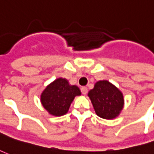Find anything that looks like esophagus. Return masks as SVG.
I'll return each mask as SVG.
<instances>
[{
	"label": "esophagus",
	"mask_w": 154,
	"mask_h": 154,
	"mask_svg": "<svg viewBox=\"0 0 154 154\" xmlns=\"http://www.w3.org/2000/svg\"><path fill=\"white\" fill-rule=\"evenodd\" d=\"M81 91H82V93L83 94H87V87H86V86L82 87V88H81Z\"/></svg>",
	"instance_id": "1"
}]
</instances>
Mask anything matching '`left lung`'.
I'll list each match as a JSON object with an SVG mask.
<instances>
[{"instance_id":"1","label":"left lung","mask_w":154,"mask_h":154,"mask_svg":"<svg viewBox=\"0 0 154 154\" xmlns=\"http://www.w3.org/2000/svg\"><path fill=\"white\" fill-rule=\"evenodd\" d=\"M94 112L100 118L112 120L118 118L123 109L122 92L109 81H98L88 92Z\"/></svg>"}]
</instances>
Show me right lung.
<instances>
[{"label":"right lung","instance_id":"obj_1","mask_svg":"<svg viewBox=\"0 0 154 154\" xmlns=\"http://www.w3.org/2000/svg\"><path fill=\"white\" fill-rule=\"evenodd\" d=\"M81 94L77 86L70 85L66 78L59 77L44 89L41 103L49 114L60 117L68 112L74 98Z\"/></svg>","mask_w":154,"mask_h":154}]
</instances>
